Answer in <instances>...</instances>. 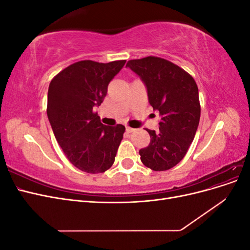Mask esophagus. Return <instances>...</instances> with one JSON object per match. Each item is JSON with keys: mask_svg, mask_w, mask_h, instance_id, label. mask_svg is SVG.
Segmentation results:
<instances>
[{"mask_svg": "<svg viewBox=\"0 0 250 250\" xmlns=\"http://www.w3.org/2000/svg\"><path fill=\"white\" fill-rule=\"evenodd\" d=\"M133 131H134L133 128H131V127H126V132L130 133V132H133Z\"/></svg>", "mask_w": 250, "mask_h": 250, "instance_id": "34e87169", "label": "esophagus"}]
</instances>
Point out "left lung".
I'll return each instance as SVG.
<instances>
[{
  "label": "left lung",
  "instance_id": "1",
  "mask_svg": "<svg viewBox=\"0 0 250 250\" xmlns=\"http://www.w3.org/2000/svg\"><path fill=\"white\" fill-rule=\"evenodd\" d=\"M126 66L141 78L150 105L161 116L160 131L147 129L151 140L140 150L141 161L153 171L169 170L183 160L197 131V84L190 74L160 57L129 60Z\"/></svg>",
  "mask_w": 250,
  "mask_h": 250
}]
</instances>
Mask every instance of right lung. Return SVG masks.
<instances>
[{"instance_id": "obj_1", "label": "right lung", "mask_w": 250, "mask_h": 250, "mask_svg": "<svg viewBox=\"0 0 250 250\" xmlns=\"http://www.w3.org/2000/svg\"><path fill=\"white\" fill-rule=\"evenodd\" d=\"M125 62L82 60L57 74L49 85L52 130L67 160L83 172L103 173L115 162L125 127L103 125L94 107L100 106L109 82Z\"/></svg>"}]
</instances>
